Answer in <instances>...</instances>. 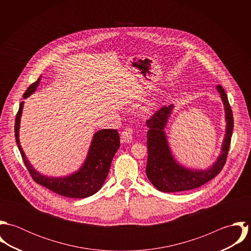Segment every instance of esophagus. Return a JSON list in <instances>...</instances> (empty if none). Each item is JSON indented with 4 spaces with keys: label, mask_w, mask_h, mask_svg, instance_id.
<instances>
[{
    "label": "esophagus",
    "mask_w": 251,
    "mask_h": 251,
    "mask_svg": "<svg viewBox=\"0 0 251 251\" xmlns=\"http://www.w3.org/2000/svg\"><path fill=\"white\" fill-rule=\"evenodd\" d=\"M132 135H133V131L130 127L126 128L122 134H121V141L123 143H130L132 140Z\"/></svg>",
    "instance_id": "esophagus-1"
}]
</instances>
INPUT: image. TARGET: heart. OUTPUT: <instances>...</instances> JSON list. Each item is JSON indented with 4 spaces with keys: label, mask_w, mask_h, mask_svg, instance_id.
<instances>
[{
    "label": "heart",
    "mask_w": 251,
    "mask_h": 251,
    "mask_svg": "<svg viewBox=\"0 0 251 251\" xmlns=\"http://www.w3.org/2000/svg\"><path fill=\"white\" fill-rule=\"evenodd\" d=\"M152 106H153V103H151H151H149L146 107L144 108V114H145V115H148V114L151 111Z\"/></svg>",
    "instance_id": "b5f03b06"
}]
</instances>
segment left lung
<instances>
[{
  "label": "left lung",
  "mask_w": 251,
  "mask_h": 251,
  "mask_svg": "<svg viewBox=\"0 0 251 251\" xmlns=\"http://www.w3.org/2000/svg\"><path fill=\"white\" fill-rule=\"evenodd\" d=\"M225 112L226 128L221 145V151L215 163L206 169H190L175 159L167 140L165 128L174 109V104L159 109L151 117L146 125L148 162L146 174L152 185L162 192H179L193 189L215 178L223 168L228 154L234 126L233 114L227 95L220 85L216 86Z\"/></svg>",
  "instance_id": "obj_1"
}]
</instances>
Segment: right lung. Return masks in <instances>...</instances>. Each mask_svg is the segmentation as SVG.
Returning a JSON list of instances; mask_svg holds the SVG:
<instances>
[{"label": "right lung", "instance_id": "add662e5", "mask_svg": "<svg viewBox=\"0 0 251 251\" xmlns=\"http://www.w3.org/2000/svg\"><path fill=\"white\" fill-rule=\"evenodd\" d=\"M40 79L39 77L36 82L27 89L23 95L24 99L29 98L36 92ZM23 107L24 101L20 103L15 119V139L23 161L34 180L59 195L70 198H87L97 193L102 187L107 178L112 159L120 148V136L118 131L115 129H101L97 131L93 136L86 159L77 171L65 177H48L36 171L27 159L20 145L19 128Z\"/></svg>", "mask_w": 251, "mask_h": 251}]
</instances>
